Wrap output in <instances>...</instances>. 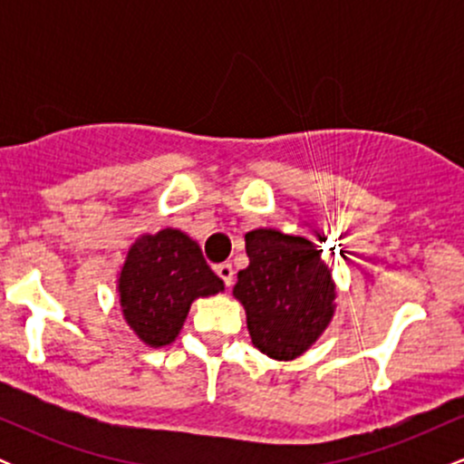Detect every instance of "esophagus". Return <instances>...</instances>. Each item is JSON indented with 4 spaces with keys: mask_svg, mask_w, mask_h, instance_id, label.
<instances>
[{
    "mask_svg": "<svg viewBox=\"0 0 464 464\" xmlns=\"http://www.w3.org/2000/svg\"><path fill=\"white\" fill-rule=\"evenodd\" d=\"M216 275L220 276L222 284H225L227 287L233 285V266H231V264H220V266H216Z\"/></svg>",
    "mask_w": 464,
    "mask_h": 464,
    "instance_id": "34e87169",
    "label": "esophagus"
}]
</instances>
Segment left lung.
Wrapping results in <instances>:
<instances>
[{
    "label": "left lung",
    "instance_id": "obj_1",
    "mask_svg": "<svg viewBox=\"0 0 464 464\" xmlns=\"http://www.w3.org/2000/svg\"><path fill=\"white\" fill-rule=\"evenodd\" d=\"M321 253L310 239L276 228L246 233L248 266L233 296L246 310L250 340L268 358H299L332 323L335 284Z\"/></svg>",
    "mask_w": 464,
    "mask_h": 464
}]
</instances>
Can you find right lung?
<instances>
[{"mask_svg": "<svg viewBox=\"0 0 464 464\" xmlns=\"http://www.w3.org/2000/svg\"><path fill=\"white\" fill-rule=\"evenodd\" d=\"M225 290L198 244L179 228L141 236L126 253L117 292L126 323L146 344L177 340L191 303Z\"/></svg>", "mask_w": 464, "mask_h": 464, "instance_id": "add662e5", "label": "right lung"}]
</instances>
